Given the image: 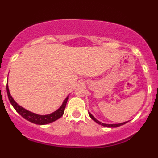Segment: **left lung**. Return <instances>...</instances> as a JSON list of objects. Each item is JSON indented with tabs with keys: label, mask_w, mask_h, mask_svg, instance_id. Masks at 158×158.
<instances>
[{
	"label": "left lung",
	"mask_w": 158,
	"mask_h": 158,
	"mask_svg": "<svg viewBox=\"0 0 158 158\" xmlns=\"http://www.w3.org/2000/svg\"><path fill=\"white\" fill-rule=\"evenodd\" d=\"M88 113H89V115H90V117L93 119V120H94V121H96V122L97 123H98V124L102 125V126H103V127H118L121 126V125L125 124V123L128 122V121H125V122L120 123H104L100 122L99 121H98L97 119H96V118H95L94 115H93L92 114L90 113V112H88Z\"/></svg>",
	"instance_id": "8db88e82"
}]
</instances>
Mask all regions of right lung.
Returning <instances> with one entry per match:
<instances>
[{
	"label": "right lung",
	"mask_w": 158,
	"mask_h": 158,
	"mask_svg": "<svg viewBox=\"0 0 158 158\" xmlns=\"http://www.w3.org/2000/svg\"><path fill=\"white\" fill-rule=\"evenodd\" d=\"M6 91H7V95H8V98L9 99V102L12 104L13 107L15 108V110H16L18 113L20 114L23 118H24L25 119L30 121V122L36 123V124L39 125H44V124H48L51 122H54V121H56L57 119L60 118L62 116V115L64 114V108L66 107V104H67L68 96L66 97L65 99L63 101V103L62 105L60 106V107L58 110H56V111H54V113L48 114V115H38V114L34 113L32 112L28 111V110H26L25 108L22 107L21 106L18 105L15 101L13 99L12 96H11L10 92L9 90V86H8V81H7L6 85Z\"/></svg>",
	"instance_id": "right-lung-1"
}]
</instances>
